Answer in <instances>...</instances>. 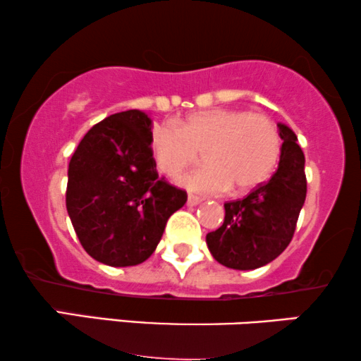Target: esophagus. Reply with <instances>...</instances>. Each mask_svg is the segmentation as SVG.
<instances>
[{
    "instance_id": "esophagus-1",
    "label": "esophagus",
    "mask_w": 361,
    "mask_h": 361,
    "mask_svg": "<svg viewBox=\"0 0 361 361\" xmlns=\"http://www.w3.org/2000/svg\"><path fill=\"white\" fill-rule=\"evenodd\" d=\"M200 202H202L200 197H195V195H189V197H187V205H189V207L199 205Z\"/></svg>"
}]
</instances>
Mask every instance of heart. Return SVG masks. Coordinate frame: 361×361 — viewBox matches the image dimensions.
I'll return each instance as SVG.
<instances>
[{
    "label": "heart",
    "instance_id": "1",
    "mask_svg": "<svg viewBox=\"0 0 361 361\" xmlns=\"http://www.w3.org/2000/svg\"><path fill=\"white\" fill-rule=\"evenodd\" d=\"M152 164L164 177H179L204 152L207 164L180 177L199 194L255 189L269 179L281 154L278 125L269 116L230 108L195 111L172 125L154 126L149 136Z\"/></svg>",
    "mask_w": 361,
    "mask_h": 361
}]
</instances>
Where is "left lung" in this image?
I'll list each match as a JSON object with an SVG mask.
<instances>
[{
  "mask_svg": "<svg viewBox=\"0 0 361 361\" xmlns=\"http://www.w3.org/2000/svg\"><path fill=\"white\" fill-rule=\"evenodd\" d=\"M278 128L283 140L278 171L245 199L226 202L224 225L207 233L212 256L226 268H261L293 240L307 194L305 159L294 131L283 123Z\"/></svg>",
  "mask_w": 361,
  "mask_h": 361,
  "instance_id": "8db88e82",
  "label": "left lung"
}]
</instances>
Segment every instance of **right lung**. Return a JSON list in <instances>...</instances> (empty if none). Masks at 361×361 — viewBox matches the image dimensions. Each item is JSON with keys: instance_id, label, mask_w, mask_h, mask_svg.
<instances>
[{"instance_id": "add662e5", "label": "right lung", "mask_w": 361, "mask_h": 361, "mask_svg": "<svg viewBox=\"0 0 361 361\" xmlns=\"http://www.w3.org/2000/svg\"><path fill=\"white\" fill-rule=\"evenodd\" d=\"M151 118L128 110L97 123L68 164L66 205L83 250L103 264L136 266L154 253L185 190L152 164Z\"/></svg>"}]
</instances>
